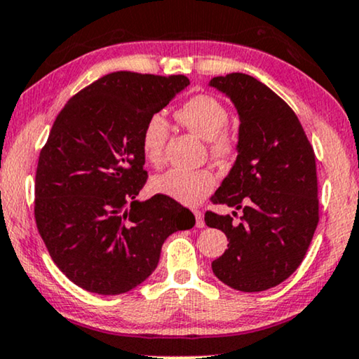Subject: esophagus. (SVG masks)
<instances>
[{"label":"esophagus","instance_id":"obj_1","mask_svg":"<svg viewBox=\"0 0 359 359\" xmlns=\"http://www.w3.org/2000/svg\"><path fill=\"white\" fill-rule=\"evenodd\" d=\"M194 214H195V217H196V224H195V226H196L198 229L205 227L206 224H205V217H203V212H201L200 210H195Z\"/></svg>","mask_w":359,"mask_h":359}]
</instances>
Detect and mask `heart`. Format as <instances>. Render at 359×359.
<instances>
[{
	"instance_id": "1",
	"label": "heart",
	"mask_w": 359,
	"mask_h": 359,
	"mask_svg": "<svg viewBox=\"0 0 359 359\" xmlns=\"http://www.w3.org/2000/svg\"><path fill=\"white\" fill-rule=\"evenodd\" d=\"M182 126L196 133L203 140H211L212 153L219 158L229 156L233 143L222 130L229 122V112L221 101L210 95H196L185 101L175 112ZM169 135V124L163 114L148 117L142 130V151L147 161L159 164L163 161L164 145ZM216 177L211 170L169 169L151 179L153 194L163 195L187 206H195L211 194Z\"/></svg>"
}]
</instances>
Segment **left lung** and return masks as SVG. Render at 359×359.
Returning a JSON list of instances; mask_svg holds the SVG:
<instances>
[{
    "mask_svg": "<svg viewBox=\"0 0 359 359\" xmlns=\"http://www.w3.org/2000/svg\"><path fill=\"white\" fill-rule=\"evenodd\" d=\"M208 85L232 101L240 121L237 159L211 201L243 212L240 222L206 212V226L229 240L211 267L235 290L263 292L288 279L311 243L319 221L316 159L295 112L259 80L233 72Z\"/></svg>",
    "mask_w": 359,
    "mask_h": 359,
    "instance_id": "8db88e82",
    "label": "left lung"
}]
</instances>
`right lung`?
<instances>
[{
	"label": "right lung",
	"mask_w": 359,
	"mask_h": 359,
	"mask_svg": "<svg viewBox=\"0 0 359 359\" xmlns=\"http://www.w3.org/2000/svg\"><path fill=\"white\" fill-rule=\"evenodd\" d=\"M190 85L185 76L112 72L67 101L41 149L35 221L55 264L98 295H121L156 269L169 235L195 226L180 203L137 200L147 182L142 130Z\"/></svg>",
	"instance_id": "1"
}]
</instances>
